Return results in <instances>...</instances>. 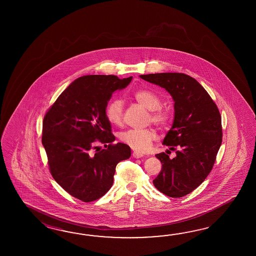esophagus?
Masks as SVG:
<instances>
[{
    "instance_id": "34e87169",
    "label": "esophagus",
    "mask_w": 256,
    "mask_h": 256,
    "mask_svg": "<svg viewBox=\"0 0 256 256\" xmlns=\"http://www.w3.org/2000/svg\"><path fill=\"white\" fill-rule=\"evenodd\" d=\"M132 156L134 158H141L144 156V154H142V152H137V151H134V152H132Z\"/></svg>"
}]
</instances>
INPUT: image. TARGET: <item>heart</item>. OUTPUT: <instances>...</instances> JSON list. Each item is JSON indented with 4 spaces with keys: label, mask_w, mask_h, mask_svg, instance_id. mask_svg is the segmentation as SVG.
I'll list each match as a JSON object with an SVG mask.
<instances>
[{
    "label": "heart",
    "mask_w": 256,
    "mask_h": 256,
    "mask_svg": "<svg viewBox=\"0 0 256 256\" xmlns=\"http://www.w3.org/2000/svg\"><path fill=\"white\" fill-rule=\"evenodd\" d=\"M132 98L144 109L148 110L147 122H151L159 128L164 129L169 126L171 116L168 110L161 108V98L156 93L147 90H138L132 93ZM105 114L112 124L120 126L124 120V102L120 98L110 102ZM120 141L137 152H144L150 149L152 142L156 138V130L152 128L130 129L119 134Z\"/></svg>",
    "instance_id": "obj_1"
}]
</instances>
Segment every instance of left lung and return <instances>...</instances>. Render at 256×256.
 Listing matches in <instances>:
<instances>
[{
    "label": "left lung",
    "instance_id": "obj_1",
    "mask_svg": "<svg viewBox=\"0 0 256 256\" xmlns=\"http://www.w3.org/2000/svg\"><path fill=\"white\" fill-rule=\"evenodd\" d=\"M140 78L166 88L174 102V122L163 144L176 151V156L156 154L162 170L152 183L166 196H186L212 170L222 142L220 110L206 90L186 74L156 73Z\"/></svg>",
    "mask_w": 256,
    "mask_h": 256
}]
</instances>
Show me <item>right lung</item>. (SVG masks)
<instances>
[{"mask_svg": "<svg viewBox=\"0 0 256 256\" xmlns=\"http://www.w3.org/2000/svg\"><path fill=\"white\" fill-rule=\"evenodd\" d=\"M132 78L80 76L44 114L42 144L49 171L63 190L82 202L104 196L112 186L117 164L130 156L127 144H112L115 137L105 110L112 93L126 88ZM98 142L106 149L94 153Z\"/></svg>", "mask_w": 256, "mask_h": 256, "instance_id": "obj_1", "label": "right lung"}]
</instances>
